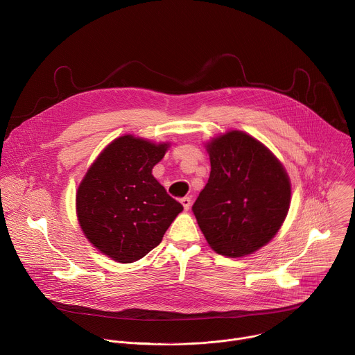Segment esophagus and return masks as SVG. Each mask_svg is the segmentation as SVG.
Masks as SVG:
<instances>
[{
  "label": "esophagus",
  "instance_id": "esophagus-1",
  "mask_svg": "<svg viewBox=\"0 0 355 355\" xmlns=\"http://www.w3.org/2000/svg\"><path fill=\"white\" fill-rule=\"evenodd\" d=\"M181 205L184 206V209H185V210H188V209L191 207V198H189V196H184V198H181Z\"/></svg>",
  "mask_w": 355,
  "mask_h": 355
}]
</instances>
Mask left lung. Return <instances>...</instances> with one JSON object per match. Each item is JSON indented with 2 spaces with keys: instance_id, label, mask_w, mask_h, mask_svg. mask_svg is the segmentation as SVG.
I'll return each mask as SVG.
<instances>
[{
  "instance_id": "left-lung-1",
  "label": "left lung",
  "mask_w": 355,
  "mask_h": 355,
  "mask_svg": "<svg viewBox=\"0 0 355 355\" xmlns=\"http://www.w3.org/2000/svg\"><path fill=\"white\" fill-rule=\"evenodd\" d=\"M206 149L210 177L192 211L213 251L250 255L280 230L290 207V178L277 157L243 131L225 132Z\"/></svg>"
}]
</instances>
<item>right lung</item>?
<instances>
[{"instance_id": "1", "label": "right lung", "mask_w": 355, "mask_h": 355, "mask_svg": "<svg viewBox=\"0 0 355 355\" xmlns=\"http://www.w3.org/2000/svg\"><path fill=\"white\" fill-rule=\"evenodd\" d=\"M168 144L124 135L87 170L76 192V214L86 239L115 262L132 263L153 248L182 211L152 175Z\"/></svg>"}]
</instances>
